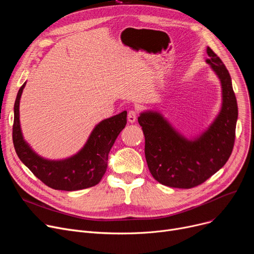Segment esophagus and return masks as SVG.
Instances as JSON below:
<instances>
[{
	"instance_id": "1",
	"label": "esophagus",
	"mask_w": 254,
	"mask_h": 254,
	"mask_svg": "<svg viewBox=\"0 0 254 254\" xmlns=\"http://www.w3.org/2000/svg\"><path fill=\"white\" fill-rule=\"evenodd\" d=\"M136 119H137V112L134 111V110H129L128 113H127V120H128V123H130V124L135 123Z\"/></svg>"
}]
</instances>
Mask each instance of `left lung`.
<instances>
[{"label":"left lung","instance_id":"left-lung-1","mask_svg":"<svg viewBox=\"0 0 254 254\" xmlns=\"http://www.w3.org/2000/svg\"><path fill=\"white\" fill-rule=\"evenodd\" d=\"M210 64L221 84V109L209 127L185 138L157 111L138 117L145 136V157L153 178L166 186L191 189L205 182L230 158L235 143L238 105L232 79L222 61L207 47Z\"/></svg>","mask_w":254,"mask_h":254}]
</instances>
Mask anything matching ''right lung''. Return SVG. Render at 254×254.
I'll list each match as a JSON object with an SVG mask.
<instances>
[{
	"label": "right lung",
	"instance_id": "1",
	"mask_svg": "<svg viewBox=\"0 0 254 254\" xmlns=\"http://www.w3.org/2000/svg\"><path fill=\"white\" fill-rule=\"evenodd\" d=\"M25 82L14 104L12 139L20 161L49 188L58 190H80L97 185L108 166L110 149L127 125V111L102 120L92 129L85 145L71 157L51 161L38 155L23 139L19 122V102Z\"/></svg>",
	"mask_w": 254,
	"mask_h": 254
}]
</instances>
